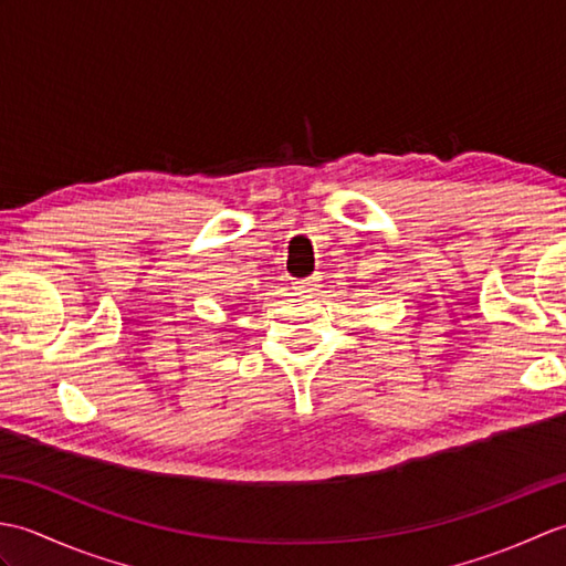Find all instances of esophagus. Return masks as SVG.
Returning <instances> with one entry per match:
<instances>
[{
    "instance_id": "34e87169",
    "label": "esophagus",
    "mask_w": 566,
    "mask_h": 566,
    "mask_svg": "<svg viewBox=\"0 0 566 566\" xmlns=\"http://www.w3.org/2000/svg\"><path fill=\"white\" fill-rule=\"evenodd\" d=\"M316 286H318V276H308V280L296 282L294 290H296L298 294H311V292H316Z\"/></svg>"
}]
</instances>
